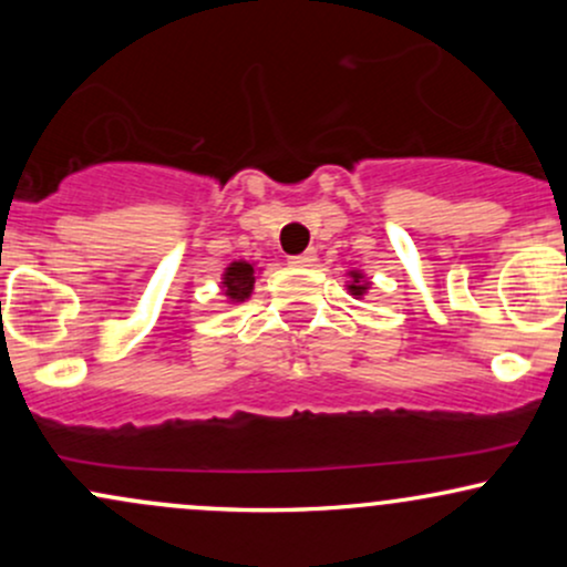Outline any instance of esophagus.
Here are the masks:
<instances>
[{
    "instance_id": "obj_1",
    "label": "esophagus",
    "mask_w": 567,
    "mask_h": 567,
    "mask_svg": "<svg viewBox=\"0 0 567 567\" xmlns=\"http://www.w3.org/2000/svg\"><path fill=\"white\" fill-rule=\"evenodd\" d=\"M317 261V252L315 250H306L301 256H292L290 266H298V269H306V266H315Z\"/></svg>"
}]
</instances>
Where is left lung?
Returning a JSON list of instances; mask_svg holds the SVG:
<instances>
[{
  "label": "left lung",
  "mask_w": 567,
  "mask_h": 567,
  "mask_svg": "<svg viewBox=\"0 0 567 567\" xmlns=\"http://www.w3.org/2000/svg\"><path fill=\"white\" fill-rule=\"evenodd\" d=\"M349 275V282H347V290L351 292V296L354 298H362L365 296V292L370 290V279L362 275L360 269H351V271H347Z\"/></svg>",
  "instance_id": "8db88e82"
}]
</instances>
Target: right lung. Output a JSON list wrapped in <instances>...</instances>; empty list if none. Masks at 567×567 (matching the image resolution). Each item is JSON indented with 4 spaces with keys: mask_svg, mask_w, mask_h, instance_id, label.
<instances>
[{
    "mask_svg": "<svg viewBox=\"0 0 567 567\" xmlns=\"http://www.w3.org/2000/svg\"><path fill=\"white\" fill-rule=\"evenodd\" d=\"M252 285H256V264H247L243 258L231 261L226 266L224 275H220V290H224L229 303H239L250 298Z\"/></svg>",
    "mask_w": 567,
    "mask_h": 567,
    "instance_id": "right-lung-1",
    "label": "right lung"
}]
</instances>
